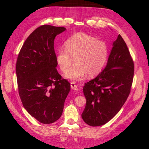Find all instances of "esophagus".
Listing matches in <instances>:
<instances>
[{
	"instance_id": "34e87169",
	"label": "esophagus",
	"mask_w": 149,
	"mask_h": 149,
	"mask_svg": "<svg viewBox=\"0 0 149 149\" xmlns=\"http://www.w3.org/2000/svg\"><path fill=\"white\" fill-rule=\"evenodd\" d=\"M70 86H71V88L74 91H78V87H77V86L75 84V82L70 83Z\"/></svg>"
}]
</instances>
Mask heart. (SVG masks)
I'll use <instances>...</instances> for the list:
<instances>
[{"label": "heart", "instance_id": "b5f03b06", "mask_svg": "<svg viewBox=\"0 0 149 149\" xmlns=\"http://www.w3.org/2000/svg\"><path fill=\"white\" fill-rule=\"evenodd\" d=\"M108 45L95 36L79 32L65 42V47L58 48L56 60L60 69L66 73L75 61L76 65L66 74L68 79L82 80L86 74L93 77L104 68L108 58Z\"/></svg>", "mask_w": 149, "mask_h": 149}]
</instances>
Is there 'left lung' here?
I'll return each instance as SVG.
<instances>
[{
    "label": "left lung",
    "instance_id": "1",
    "mask_svg": "<svg viewBox=\"0 0 149 149\" xmlns=\"http://www.w3.org/2000/svg\"><path fill=\"white\" fill-rule=\"evenodd\" d=\"M134 74V61L125 42L118 34L105 68L83 87L86 103L81 117L85 123L99 126L111 120L130 93Z\"/></svg>",
    "mask_w": 149,
    "mask_h": 149
}]
</instances>
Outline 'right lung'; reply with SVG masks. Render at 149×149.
Segmentation results:
<instances>
[{
    "label": "right lung",
    "instance_id": "right-lung-1",
    "mask_svg": "<svg viewBox=\"0 0 149 149\" xmlns=\"http://www.w3.org/2000/svg\"><path fill=\"white\" fill-rule=\"evenodd\" d=\"M63 26L44 25L24 42L16 63L19 95L23 107L41 123L51 124L62 115L70 84L58 74L54 49Z\"/></svg>",
    "mask_w": 149,
    "mask_h": 149
}]
</instances>
